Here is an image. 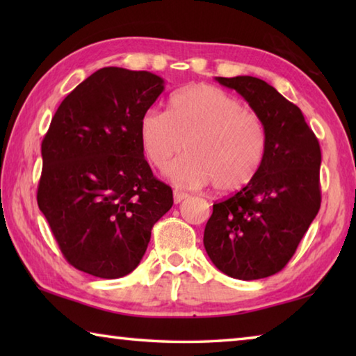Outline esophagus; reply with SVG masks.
<instances>
[{"label": "esophagus", "instance_id": "1", "mask_svg": "<svg viewBox=\"0 0 356 356\" xmlns=\"http://www.w3.org/2000/svg\"><path fill=\"white\" fill-rule=\"evenodd\" d=\"M186 197H188L186 193L180 191V190H174V202H176V204H180L184 200H186Z\"/></svg>", "mask_w": 356, "mask_h": 356}]
</instances>
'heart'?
<instances>
[{
	"label": "heart",
	"instance_id": "1",
	"mask_svg": "<svg viewBox=\"0 0 356 356\" xmlns=\"http://www.w3.org/2000/svg\"><path fill=\"white\" fill-rule=\"evenodd\" d=\"M140 141L155 168H165L185 143L186 155L168 168V177L185 188L212 182L227 193L254 179L267 150V131L261 118L236 97L196 84L172 95L170 113L150 108L143 114Z\"/></svg>",
	"mask_w": 356,
	"mask_h": 356
}]
</instances>
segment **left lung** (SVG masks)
Listing matches in <instances>:
<instances>
[{
    "label": "left lung",
    "instance_id": "left-lung-1",
    "mask_svg": "<svg viewBox=\"0 0 356 356\" xmlns=\"http://www.w3.org/2000/svg\"><path fill=\"white\" fill-rule=\"evenodd\" d=\"M248 102L267 131L254 179L213 204L204 246L215 267L252 281L281 272L321 209V146L297 105L256 76H216Z\"/></svg>",
    "mask_w": 356,
    "mask_h": 356
}]
</instances>
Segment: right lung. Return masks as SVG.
Segmentation results:
<instances>
[{
	"instance_id": "obj_1",
	"label": "right lung",
	"mask_w": 356,
	"mask_h": 356,
	"mask_svg": "<svg viewBox=\"0 0 356 356\" xmlns=\"http://www.w3.org/2000/svg\"><path fill=\"white\" fill-rule=\"evenodd\" d=\"M165 80L104 67L72 91L42 141L40 212L70 265L97 278L129 275L152 226L172 207L171 186L144 159L140 120Z\"/></svg>"
}]
</instances>
